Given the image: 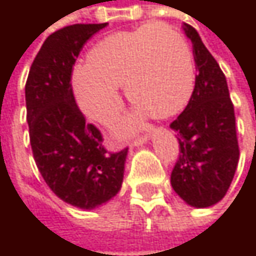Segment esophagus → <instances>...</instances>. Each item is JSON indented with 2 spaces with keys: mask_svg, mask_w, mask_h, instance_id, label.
Listing matches in <instances>:
<instances>
[{
  "mask_svg": "<svg viewBox=\"0 0 256 256\" xmlns=\"http://www.w3.org/2000/svg\"><path fill=\"white\" fill-rule=\"evenodd\" d=\"M150 139V134H142V136H138V138H134L133 140H132V145L133 146H139V145H142V144H145L146 140Z\"/></svg>",
  "mask_w": 256,
  "mask_h": 256,
  "instance_id": "obj_1",
  "label": "esophagus"
}]
</instances>
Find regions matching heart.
Here are the masks:
<instances>
[{
	"label": "heart",
	"mask_w": 256,
	"mask_h": 256,
	"mask_svg": "<svg viewBox=\"0 0 256 256\" xmlns=\"http://www.w3.org/2000/svg\"><path fill=\"white\" fill-rule=\"evenodd\" d=\"M196 78L192 50L178 29L145 24L102 38L88 53V62L72 70V92L80 110L100 124H111L120 108L118 86L136 104V111L118 132L126 134L140 117L175 114L188 100Z\"/></svg>",
	"instance_id": "1"
}]
</instances>
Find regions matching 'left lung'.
Returning a JSON list of instances; mask_svg holds the SVG:
<instances>
[{
  "instance_id": "left-lung-1",
  "label": "left lung",
  "mask_w": 256,
  "mask_h": 256,
  "mask_svg": "<svg viewBox=\"0 0 256 256\" xmlns=\"http://www.w3.org/2000/svg\"><path fill=\"white\" fill-rule=\"evenodd\" d=\"M192 42L196 86L188 105L170 123L179 140V157L170 184L194 208H209L227 194L238 163L236 116L227 80L192 26L184 24Z\"/></svg>"
}]
</instances>
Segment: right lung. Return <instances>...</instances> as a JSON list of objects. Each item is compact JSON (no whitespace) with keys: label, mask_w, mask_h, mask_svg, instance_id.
<instances>
[{"label":"right lung","mask_w":256,"mask_h":256,"mask_svg":"<svg viewBox=\"0 0 256 256\" xmlns=\"http://www.w3.org/2000/svg\"><path fill=\"white\" fill-rule=\"evenodd\" d=\"M106 24L65 26L47 36L26 80V120L36 168L50 190L80 209H94L122 188L128 148L110 152L100 130L80 111L72 66Z\"/></svg>","instance_id":"add662e5"}]
</instances>
